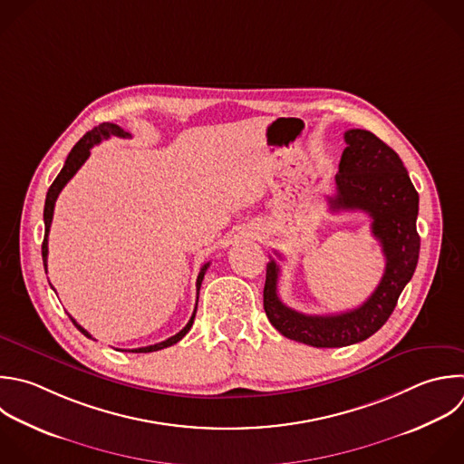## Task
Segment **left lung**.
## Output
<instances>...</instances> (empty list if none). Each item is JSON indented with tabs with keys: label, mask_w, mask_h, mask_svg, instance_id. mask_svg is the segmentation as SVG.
<instances>
[{
	"label": "left lung",
	"mask_w": 464,
	"mask_h": 464,
	"mask_svg": "<svg viewBox=\"0 0 464 464\" xmlns=\"http://www.w3.org/2000/svg\"><path fill=\"white\" fill-rule=\"evenodd\" d=\"M344 141L346 149L335 174L337 194L328 198L330 210H361L370 216L372 234L381 243L386 259L381 283L357 308L330 315H306L279 299V266L272 259L266 265L263 290V306L272 326L285 337L315 348L348 346L375 334L388 321L402 288L411 279L420 246L415 228L419 194L401 158L375 134L362 129L346 130Z\"/></svg>",
	"instance_id": "left-lung-1"
}]
</instances>
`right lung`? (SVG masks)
Segmentation results:
<instances>
[{
	"label": "right lung",
	"instance_id": "obj_1",
	"mask_svg": "<svg viewBox=\"0 0 464 464\" xmlns=\"http://www.w3.org/2000/svg\"><path fill=\"white\" fill-rule=\"evenodd\" d=\"M111 136L129 138L130 134H129V132H125L121 127H118V125H114V123H102V125L94 127L91 132H87V134H85V136H83V138L74 145V149H72V150H71V154L67 156V161H65V165H63L62 172L58 174V178L54 179V183L51 185V188H49V192H47L45 210H44L45 237H44V245H42V256H44L45 270H47V256H49V239H47V237H49V230H51V223H53V216H54V205H56V199H58L60 192L63 190V187L72 179V176H74V174L80 170V167L87 161V158L91 156V149H92L94 145L102 143L103 140H109ZM208 266H210V263H205V265H203V268H201V272H199V276H198V281H196L198 294H199L201 281H203L205 272H207V268H208ZM196 310H198V303H196V308H194L192 317L188 319V323L185 324V328H183V330H179L176 335H172V337H169V339H165V341H161V343L150 344V346L134 348L132 352H136V353H147V352H156V350H161V348H167V346L176 344V343H178V341H181V339L188 334V330L192 328V323H194V317H196ZM69 317H71V315H69ZM71 319H72V323L76 324V328H78L83 335H87V337H91V339H92V335H91V334H89L82 324H78L74 317H71Z\"/></svg>",
	"mask_w": 464,
	"mask_h": 464
}]
</instances>
